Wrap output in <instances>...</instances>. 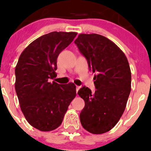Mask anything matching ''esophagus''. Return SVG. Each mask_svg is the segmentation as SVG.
I'll return each mask as SVG.
<instances>
[{
    "instance_id": "34e87169",
    "label": "esophagus",
    "mask_w": 151,
    "mask_h": 151,
    "mask_svg": "<svg viewBox=\"0 0 151 151\" xmlns=\"http://www.w3.org/2000/svg\"><path fill=\"white\" fill-rule=\"evenodd\" d=\"M80 88H81V87H79V86H76V92L78 91Z\"/></svg>"
}]
</instances>
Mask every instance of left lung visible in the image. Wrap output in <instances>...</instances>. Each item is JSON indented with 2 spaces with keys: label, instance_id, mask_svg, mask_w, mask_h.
Here are the masks:
<instances>
[{
  "label": "left lung",
  "instance_id": "obj_1",
  "mask_svg": "<svg viewBox=\"0 0 151 151\" xmlns=\"http://www.w3.org/2000/svg\"><path fill=\"white\" fill-rule=\"evenodd\" d=\"M75 44L97 73L95 93L85 86L78 92L85 101L81 123L91 134H104L117 124L127 106L132 87L128 60L117 45L97 34H80Z\"/></svg>",
  "mask_w": 151,
  "mask_h": 151
}]
</instances>
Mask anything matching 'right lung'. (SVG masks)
I'll return each mask as SVG.
<instances>
[{
  "instance_id": "1",
  "label": "right lung",
  "mask_w": 151,
  "mask_h": 151,
  "mask_svg": "<svg viewBox=\"0 0 151 151\" xmlns=\"http://www.w3.org/2000/svg\"><path fill=\"white\" fill-rule=\"evenodd\" d=\"M76 35L52 32L41 36L24 49L16 65L15 88L21 110L28 123L41 132H51L61 124L76 95L74 83L49 82L57 76L58 54Z\"/></svg>"
}]
</instances>
